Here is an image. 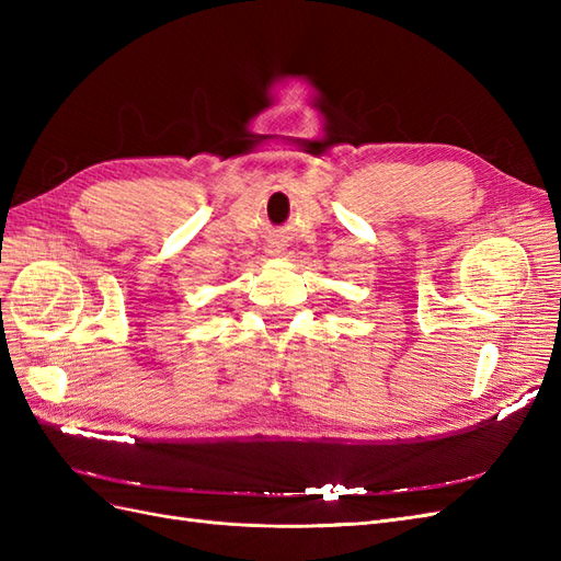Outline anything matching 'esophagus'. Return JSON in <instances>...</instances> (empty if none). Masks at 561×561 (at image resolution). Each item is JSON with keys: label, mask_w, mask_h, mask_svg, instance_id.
Instances as JSON below:
<instances>
[{"label": "esophagus", "mask_w": 561, "mask_h": 561, "mask_svg": "<svg viewBox=\"0 0 561 561\" xmlns=\"http://www.w3.org/2000/svg\"><path fill=\"white\" fill-rule=\"evenodd\" d=\"M283 250H285V243L278 241V239H274L266 245V252L271 254V257H278V254H283Z\"/></svg>", "instance_id": "34e87169"}]
</instances>
